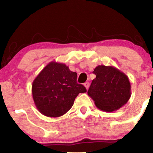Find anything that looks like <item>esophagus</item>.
<instances>
[{
  "mask_svg": "<svg viewBox=\"0 0 153 153\" xmlns=\"http://www.w3.org/2000/svg\"><path fill=\"white\" fill-rule=\"evenodd\" d=\"M84 86H85V88H86L88 90V87H89V82H85V83H84Z\"/></svg>",
  "mask_w": 153,
  "mask_h": 153,
  "instance_id": "esophagus-1",
  "label": "esophagus"
}]
</instances>
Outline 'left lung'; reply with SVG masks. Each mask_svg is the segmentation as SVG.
<instances>
[{
	"label": "left lung",
	"instance_id": "8db88e82",
	"mask_svg": "<svg viewBox=\"0 0 153 153\" xmlns=\"http://www.w3.org/2000/svg\"><path fill=\"white\" fill-rule=\"evenodd\" d=\"M93 73L96 77L92 80L88 95L98 108L112 112L127 103L131 96V85L123 72L114 66L98 65Z\"/></svg>",
	"mask_w": 153,
	"mask_h": 153
}]
</instances>
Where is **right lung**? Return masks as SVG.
<instances>
[{
	"instance_id": "add662e5",
	"label": "right lung",
	"mask_w": 153,
	"mask_h": 153,
	"mask_svg": "<svg viewBox=\"0 0 153 153\" xmlns=\"http://www.w3.org/2000/svg\"><path fill=\"white\" fill-rule=\"evenodd\" d=\"M77 73L64 63L50 62L39 73L31 85L35 106L48 117L64 115L73 106L80 93L86 89L77 82Z\"/></svg>"
}]
</instances>
